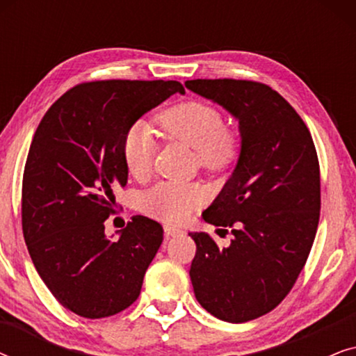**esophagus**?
<instances>
[{
  "label": "esophagus",
  "instance_id": "1",
  "mask_svg": "<svg viewBox=\"0 0 356 356\" xmlns=\"http://www.w3.org/2000/svg\"><path fill=\"white\" fill-rule=\"evenodd\" d=\"M163 232H165V238H173V236H178V235H181L183 233V230H179V228H177V227H170V225H165L163 227Z\"/></svg>",
  "mask_w": 356,
  "mask_h": 356
}]
</instances>
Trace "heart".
I'll return each mask as SVG.
<instances>
[{
  "instance_id": "obj_1",
  "label": "heart",
  "mask_w": 356,
  "mask_h": 356,
  "mask_svg": "<svg viewBox=\"0 0 356 356\" xmlns=\"http://www.w3.org/2000/svg\"><path fill=\"white\" fill-rule=\"evenodd\" d=\"M159 124L170 139L194 149L199 167L222 172L230 167L240 152L235 131L225 128L223 116L206 102L189 100L165 110ZM155 145L152 131L143 121L131 124L121 139V157L128 173L145 179L154 170ZM206 202V191L199 184L159 183L140 196V209L150 217L165 222H183L194 209Z\"/></svg>"
}]
</instances>
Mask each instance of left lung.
Listing matches in <instances>:
<instances>
[{"instance_id":"left-lung-1","label":"left lung","mask_w":356,"mask_h":356,"mask_svg":"<svg viewBox=\"0 0 356 356\" xmlns=\"http://www.w3.org/2000/svg\"><path fill=\"white\" fill-rule=\"evenodd\" d=\"M184 86L238 120L236 167L202 218L232 228L220 248L204 232L189 277L199 305L227 323L264 316L289 295L308 259L321 211L319 162L309 129L289 102L254 81ZM227 232V230H225Z\"/></svg>"}]
</instances>
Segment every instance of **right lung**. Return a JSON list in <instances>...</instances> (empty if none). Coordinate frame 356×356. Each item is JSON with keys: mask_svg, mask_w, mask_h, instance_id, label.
<instances>
[{"mask_svg": "<svg viewBox=\"0 0 356 356\" xmlns=\"http://www.w3.org/2000/svg\"><path fill=\"white\" fill-rule=\"evenodd\" d=\"M178 81H97L67 90L43 116L22 179V232L33 266L72 313L108 318L138 300L163 228L136 216L116 240L105 235L116 188L128 183L124 131Z\"/></svg>", "mask_w": 356, "mask_h": 356, "instance_id": "add662e5", "label": "right lung"}]
</instances>
